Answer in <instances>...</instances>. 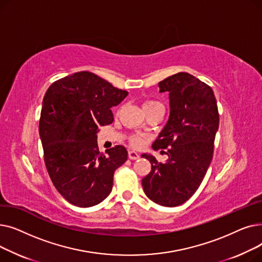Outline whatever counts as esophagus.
Here are the masks:
<instances>
[{
  "label": "esophagus",
  "mask_w": 262,
  "mask_h": 262,
  "mask_svg": "<svg viewBox=\"0 0 262 262\" xmlns=\"http://www.w3.org/2000/svg\"><path fill=\"white\" fill-rule=\"evenodd\" d=\"M139 157H140V155L137 152H135V150H128V158L129 159L136 160V159H138Z\"/></svg>",
  "instance_id": "34e87169"
}]
</instances>
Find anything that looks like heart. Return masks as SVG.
I'll return each mask as SVG.
<instances>
[{
    "label": "heart",
    "mask_w": 262,
    "mask_h": 262,
    "mask_svg": "<svg viewBox=\"0 0 262 262\" xmlns=\"http://www.w3.org/2000/svg\"><path fill=\"white\" fill-rule=\"evenodd\" d=\"M161 104L156 102V101H146L143 104V108H150V107H155V106H160ZM130 142L134 146H140L142 143V138L139 136H134L130 139Z\"/></svg>",
    "instance_id": "b5f03b06"
}]
</instances>
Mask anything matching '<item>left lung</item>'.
Here are the masks:
<instances>
[{"label": "left lung", "mask_w": 262, "mask_h": 262, "mask_svg": "<svg viewBox=\"0 0 262 262\" xmlns=\"http://www.w3.org/2000/svg\"><path fill=\"white\" fill-rule=\"evenodd\" d=\"M158 87L169 93L170 116L152 147L168 148L169 158L161 163L153 155H141L152 164L142 187L154 203L175 207L194 194L208 170L219 128L217 105L211 87L186 72L167 77Z\"/></svg>", "instance_id": "1"}]
</instances>
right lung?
Wrapping results in <instances>:
<instances>
[{"label":"right lung","instance_id":"1","mask_svg":"<svg viewBox=\"0 0 262 262\" xmlns=\"http://www.w3.org/2000/svg\"><path fill=\"white\" fill-rule=\"evenodd\" d=\"M128 92L88 71L60 78L49 87L42 102L39 135L45 162L59 193L77 207H92L113 189L115 171L127 160L116 145L99 152V127L113 123L112 107Z\"/></svg>","mask_w":262,"mask_h":262}]
</instances>
